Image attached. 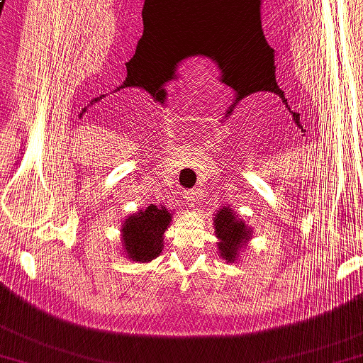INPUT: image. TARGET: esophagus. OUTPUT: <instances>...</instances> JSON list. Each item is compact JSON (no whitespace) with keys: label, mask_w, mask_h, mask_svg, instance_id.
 Returning <instances> with one entry per match:
<instances>
[{"label":"esophagus","mask_w":363,"mask_h":363,"mask_svg":"<svg viewBox=\"0 0 363 363\" xmlns=\"http://www.w3.org/2000/svg\"><path fill=\"white\" fill-rule=\"evenodd\" d=\"M183 198H185L186 204H188L189 207H194V206H196V202L199 201V193L196 191V189H189V191H185V193H183Z\"/></svg>","instance_id":"esophagus-1"}]
</instances>
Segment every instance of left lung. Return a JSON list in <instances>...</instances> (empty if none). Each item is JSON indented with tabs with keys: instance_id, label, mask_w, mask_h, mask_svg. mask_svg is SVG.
<instances>
[{
	"instance_id": "obj_1",
	"label": "left lung",
	"mask_w": 363,
	"mask_h": 363,
	"mask_svg": "<svg viewBox=\"0 0 363 363\" xmlns=\"http://www.w3.org/2000/svg\"><path fill=\"white\" fill-rule=\"evenodd\" d=\"M215 236L220 239L218 250L220 257L230 263H234L238 259V255L249 242L252 230L247 228L240 218L236 217L231 207L220 208L215 215Z\"/></svg>"
}]
</instances>
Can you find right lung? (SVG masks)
I'll return each mask as SVG.
<instances>
[{
	"mask_svg": "<svg viewBox=\"0 0 363 363\" xmlns=\"http://www.w3.org/2000/svg\"><path fill=\"white\" fill-rule=\"evenodd\" d=\"M172 221L170 212L162 207L148 206L145 211L127 217L123 225V247L132 262L148 263L161 255L164 233Z\"/></svg>",
	"mask_w": 363,
	"mask_h": 363,
	"instance_id": "1",
	"label": "right lung"
}]
</instances>
